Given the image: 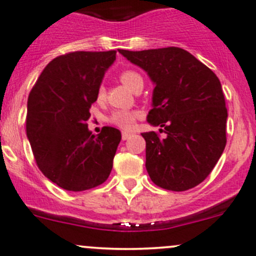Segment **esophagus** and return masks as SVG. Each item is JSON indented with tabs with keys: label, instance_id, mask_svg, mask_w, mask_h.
<instances>
[{
	"label": "esophagus",
	"instance_id": "1",
	"mask_svg": "<svg viewBox=\"0 0 256 256\" xmlns=\"http://www.w3.org/2000/svg\"><path fill=\"white\" fill-rule=\"evenodd\" d=\"M131 135H132V134H131V132H126V131H124L122 135H121V138H122V140L125 141V140H128V138H130Z\"/></svg>",
	"mask_w": 256,
	"mask_h": 256
}]
</instances>
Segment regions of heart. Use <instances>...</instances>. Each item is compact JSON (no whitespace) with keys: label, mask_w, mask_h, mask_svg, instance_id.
<instances>
[{"label":"heart","mask_w":256,"mask_h":256,"mask_svg":"<svg viewBox=\"0 0 256 256\" xmlns=\"http://www.w3.org/2000/svg\"><path fill=\"white\" fill-rule=\"evenodd\" d=\"M120 80L132 92H136L138 86L144 85V79L138 72L124 70L120 73ZM106 99V89L104 85H100L96 90V102H102ZM141 114L135 110H118L112 112L109 118V122L121 130H131L135 126V122L138 118H140Z\"/></svg>","instance_id":"b5f03b06"}]
</instances>
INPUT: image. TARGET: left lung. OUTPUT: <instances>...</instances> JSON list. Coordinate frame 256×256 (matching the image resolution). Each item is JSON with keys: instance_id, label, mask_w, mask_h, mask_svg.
Masks as SVG:
<instances>
[{"instance_id": "1", "label": "left lung", "mask_w": 256, "mask_h": 256, "mask_svg": "<svg viewBox=\"0 0 256 256\" xmlns=\"http://www.w3.org/2000/svg\"><path fill=\"white\" fill-rule=\"evenodd\" d=\"M156 84L147 121L158 132H144L146 170L164 190L183 192L202 183L226 144L223 89L218 76L187 50L167 47L132 52L118 49Z\"/></svg>"}]
</instances>
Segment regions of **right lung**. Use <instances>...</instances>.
<instances>
[{
    "instance_id": "right-lung-1",
    "label": "right lung",
    "mask_w": 256,
    "mask_h": 256,
    "mask_svg": "<svg viewBox=\"0 0 256 256\" xmlns=\"http://www.w3.org/2000/svg\"><path fill=\"white\" fill-rule=\"evenodd\" d=\"M116 50L70 52L54 58L33 85L27 102L26 131L42 174L66 190L102 184L112 168L121 140L105 126L98 136L88 130L89 109Z\"/></svg>"
}]
</instances>
